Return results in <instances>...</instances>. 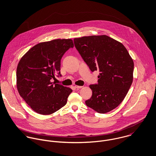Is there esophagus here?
Returning a JSON list of instances; mask_svg holds the SVG:
<instances>
[{
	"label": "esophagus",
	"mask_w": 156,
	"mask_h": 156,
	"mask_svg": "<svg viewBox=\"0 0 156 156\" xmlns=\"http://www.w3.org/2000/svg\"><path fill=\"white\" fill-rule=\"evenodd\" d=\"M74 87H75V88H76V89H80V88H82L83 87H82V86H78V85H76V86H74Z\"/></svg>",
	"instance_id": "esophagus-1"
}]
</instances>
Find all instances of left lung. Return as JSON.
Masks as SVG:
<instances>
[{
	"mask_svg": "<svg viewBox=\"0 0 156 156\" xmlns=\"http://www.w3.org/2000/svg\"><path fill=\"white\" fill-rule=\"evenodd\" d=\"M74 45L93 72L99 70L98 84L90 85L87 106L100 113L111 111L126 97L133 79L134 62L125 46L105 35L76 38Z\"/></svg>",
	"mask_w": 156,
	"mask_h": 156,
	"instance_id": "obj_1",
	"label": "left lung"
}]
</instances>
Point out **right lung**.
<instances>
[{"label":"right lung","mask_w":156,"mask_h":156,"mask_svg":"<svg viewBox=\"0 0 156 156\" xmlns=\"http://www.w3.org/2000/svg\"><path fill=\"white\" fill-rule=\"evenodd\" d=\"M74 44L71 39H56L38 43L20 60L16 85L20 95L34 111L50 115L64 107L72 89L51 82L60 74L61 59Z\"/></svg>","instance_id":"add662e5"}]
</instances>
